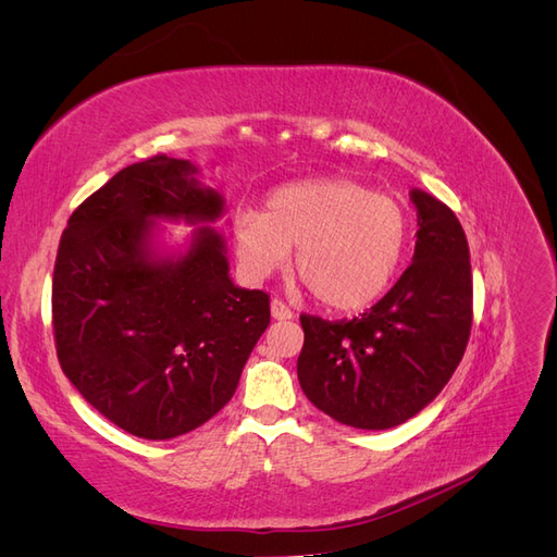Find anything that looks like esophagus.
I'll use <instances>...</instances> for the list:
<instances>
[{"label":"esophagus","instance_id":"esophagus-1","mask_svg":"<svg viewBox=\"0 0 557 557\" xmlns=\"http://www.w3.org/2000/svg\"><path fill=\"white\" fill-rule=\"evenodd\" d=\"M272 315L276 318V320H290L295 313H293V309L285 305V301H281V299H272Z\"/></svg>","mask_w":557,"mask_h":557}]
</instances>
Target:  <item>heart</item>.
Segmentation results:
<instances>
[{
	"label": "heart",
	"instance_id": "b5f03b06",
	"mask_svg": "<svg viewBox=\"0 0 557 557\" xmlns=\"http://www.w3.org/2000/svg\"><path fill=\"white\" fill-rule=\"evenodd\" d=\"M242 267L264 278L288 260L320 305L356 311L393 283L409 244V213L393 195L350 178L293 181L267 195L264 211L234 215Z\"/></svg>",
	"mask_w": 557,
	"mask_h": 557
}]
</instances>
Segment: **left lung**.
<instances>
[{
    "instance_id": "obj_1",
    "label": "left lung",
    "mask_w": 557,
    "mask_h": 557,
    "mask_svg": "<svg viewBox=\"0 0 557 557\" xmlns=\"http://www.w3.org/2000/svg\"><path fill=\"white\" fill-rule=\"evenodd\" d=\"M413 262L381 301L352 320L299 315L301 391L323 413L360 430L401 425L444 391L474 320L469 246L455 213L413 190Z\"/></svg>"
}]
</instances>
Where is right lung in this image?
Masks as SVG:
<instances>
[{
  "instance_id": "right-lung-1",
  "label": "right lung",
  "mask_w": 557,
  "mask_h": 557,
  "mask_svg": "<svg viewBox=\"0 0 557 557\" xmlns=\"http://www.w3.org/2000/svg\"><path fill=\"white\" fill-rule=\"evenodd\" d=\"M188 160L117 172L66 221L53 269V336L64 376L141 440H174L232 399L269 325V295L237 288L225 244L199 227L176 262L148 258L150 218L215 221L223 199Z\"/></svg>"
}]
</instances>
